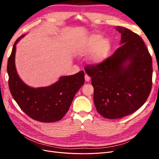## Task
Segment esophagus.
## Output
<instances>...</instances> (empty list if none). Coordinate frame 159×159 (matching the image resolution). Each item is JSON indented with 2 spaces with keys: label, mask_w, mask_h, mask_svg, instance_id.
<instances>
[{
  "label": "esophagus",
  "mask_w": 159,
  "mask_h": 159,
  "mask_svg": "<svg viewBox=\"0 0 159 159\" xmlns=\"http://www.w3.org/2000/svg\"><path fill=\"white\" fill-rule=\"evenodd\" d=\"M91 78L89 77V75H88V74H85V80L86 81H89Z\"/></svg>",
  "instance_id": "1"
}]
</instances>
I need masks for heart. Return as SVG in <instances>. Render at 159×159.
Listing matches in <instances>:
<instances>
[{
    "label": "heart",
    "instance_id": "b5f03b06",
    "mask_svg": "<svg viewBox=\"0 0 159 159\" xmlns=\"http://www.w3.org/2000/svg\"><path fill=\"white\" fill-rule=\"evenodd\" d=\"M111 46L107 39L102 36L92 34L80 40L77 44V52L81 56L89 54L93 51L90 61L94 64L102 63L109 56Z\"/></svg>",
    "mask_w": 159,
    "mask_h": 159
}]
</instances>
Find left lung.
Returning a JSON list of instances; mask_svg holds the SVG:
<instances>
[{"mask_svg": "<svg viewBox=\"0 0 159 159\" xmlns=\"http://www.w3.org/2000/svg\"><path fill=\"white\" fill-rule=\"evenodd\" d=\"M116 29L121 34L122 46L102 63L84 68L91 77L96 109L109 119L136 111L152 88V57L143 39L126 28Z\"/></svg>", "mask_w": 159, "mask_h": 159, "instance_id": "1", "label": "left lung"}]
</instances>
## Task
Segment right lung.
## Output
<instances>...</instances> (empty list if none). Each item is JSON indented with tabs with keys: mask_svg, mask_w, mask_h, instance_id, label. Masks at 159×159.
<instances>
[{
	"mask_svg": "<svg viewBox=\"0 0 159 159\" xmlns=\"http://www.w3.org/2000/svg\"><path fill=\"white\" fill-rule=\"evenodd\" d=\"M22 37L21 36L14 42L8 60L11 93L18 106L32 119L42 123L60 121L68 112L75 93L84 84V71L61 77L57 82L48 87H29L19 78L14 64L16 44Z\"/></svg>",
	"mask_w": 159,
	"mask_h": 159,
	"instance_id": "right-lung-1",
	"label": "right lung"
}]
</instances>
